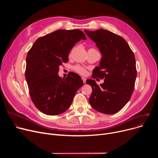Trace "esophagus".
Returning a JSON list of instances; mask_svg holds the SVG:
<instances>
[{"label": "esophagus", "mask_w": 158, "mask_h": 158, "mask_svg": "<svg viewBox=\"0 0 158 158\" xmlns=\"http://www.w3.org/2000/svg\"><path fill=\"white\" fill-rule=\"evenodd\" d=\"M82 80L83 81L84 83H86V79L85 77H82Z\"/></svg>", "instance_id": "esophagus-1"}]
</instances>
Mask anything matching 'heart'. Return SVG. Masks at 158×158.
I'll list each match as a JSON object with an SVG mask.
<instances>
[{
	"label": "heart",
	"instance_id": "obj_1",
	"mask_svg": "<svg viewBox=\"0 0 158 158\" xmlns=\"http://www.w3.org/2000/svg\"><path fill=\"white\" fill-rule=\"evenodd\" d=\"M73 69L75 72H76L77 73H78L81 75H82V76H85V75H86L87 73L86 70L85 68L82 67V66L80 65H76V66H73Z\"/></svg>",
	"mask_w": 158,
	"mask_h": 158
}]
</instances>
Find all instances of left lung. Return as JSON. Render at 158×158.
I'll use <instances>...</instances> for the list:
<instances>
[{
	"label": "left lung",
	"instance_id": "obj_1",
	"mask_svg": "<svg viewBox=\"0 0 158 158\" xmlns=\"http://www.w3.org/2000/svg\"><path fill=\"white\" fill-rule=\"evenodd\" d=\"M85 32L102 54L100 66L92 77L104 79L100 86L94 79L86 80L92 88L89 102L98 112L114 114L128 102L134 91L137 76L134 53L127 41L113 32L102 29Z\"/></svg>",
	"mask_w": 158,
	"mask_h": 158
}]
</instances>
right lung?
<instances>
[{"mask_svg":"<svg viewBox=\"0 0 158 158\" xmlns=\"http://www.w3.org/2000/svg\"><path fill=\"white\" fill-rule=\"evenodd\" d=\"M81 40H86L81 30H57L38 38L27 53L26 79L30 97L44 114L57 115L67 110L83 85L76 73L63 79L58 76L59 66L68 62L71 49Z\"/></svg>","mask_w":158,"mask_h":158,"instance_id":"obj_1","label":"right lung"}]
</instances>
